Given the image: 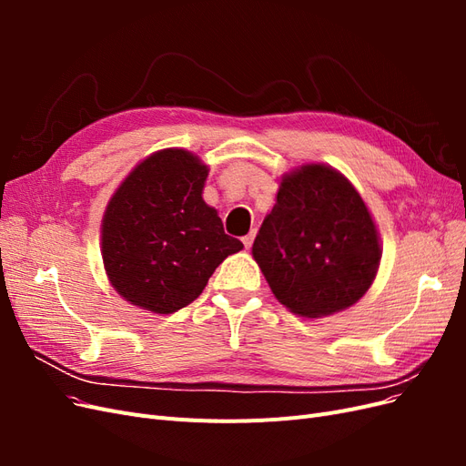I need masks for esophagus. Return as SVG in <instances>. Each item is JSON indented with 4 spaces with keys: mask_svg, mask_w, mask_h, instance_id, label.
I'll list each match as a JSON object with an SVG mask.
<instances>
[{
    "mask_svg": "<svg viewBox=\"0 0 466 466\" xmlns=\"http://www.w3.org/2000/svg\"><path fill=\"white\" fill-rule=\"evenodd\" d=\"M241 241H243L245 248H250V247H252V241H255V231H250L248 235H245V237L241 238Z\"/></svg>",
    "mask_w": 466,
    "mask_h": 466,
    "instance_id": "34e87169",
    "label": "esophagus"
}]
</instances>
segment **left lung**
<instances>
[{
	"instance_id": "left-lung-1",
	"label": "left lung",
	"mask_w": 466,
	"mask_h": 466,
	"mask_svg": "<svg viewBox=\"0 0 466 466\" xmlns=\"http://www.w3.org/2000/svg\"><path fill=\"white\" fill-rule=\"evenodd\" d=\"M252 257L281 305L317 319L363 298L375 279L380 247L358 190L334 168L313 163L281 180Z\"/></svg>"
}]
</instances>
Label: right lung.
Returning a JSON list of instances; mask_svg holds the SVG:
<instances>
[{
	"label": "right lung",
	"mask_w": 466,
	"mask_h": 466,
	"mask_svg": "<svg viewBox=\"0 0 466 466\" xmlns=\"http://www.w3.org/2000/svg\"><path fill=\"white\" fill-rule=\"evenodd\" d=\"M208 167L185 149L139 163L103 219V262L126 301L168 315L192 303L216 268L243 248L202 200Z\"/></svg>",
	"instance_id": "obj_1"
}]
</instances>
